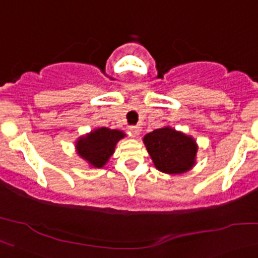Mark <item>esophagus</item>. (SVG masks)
<instances>
[{"mask_svg": "<svg viewBox=\"0 0 258 258\" xmlns=\"http://www.w3.org/2000/svg\"><path fill=\"white\" fill-rule=\"evenodd\" d=\"M130 130H131V133L133 137H138L139 135H141L142 132V127L141 126H131L130 127Z\"/></svg>", "mask_w": 258, "mask_h": 258, "instance_id": "34e87169", "label": "esophagus"}]
</instances>
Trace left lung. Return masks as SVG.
I'll return each mask as SVG.
<instances>
[{
	"label": "left lung",
	"mask_w": 258,
	"mask_h": 258,
	"mask_svg": "<svg viewBox=\"0 0 258 258\" xmlns=\"http://www.w3.org/2000/svg\"><path fill=\"white\" fill-rule=\"evenodd\" d=\"M157 169L167 174H181L196 163L195 139L170 127L157 128L143 138Z\"/></svg>",
	"instance_id": "8db88e82"
}]
</instances>
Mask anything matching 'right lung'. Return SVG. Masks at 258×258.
Instances as JSON below:
<instances>
[{"label": "right lung", "mask_w": 258, "mask_h": 258, "mask_svg": "<svg viewBox=\"0 0 258 258\" xmlns=\"http://www.w3.org/2000/svg\"><path fill=\"white\" fill-rule=\"evenodd\" d=\"M123 137L125 133L119 130L99 127L77 141V153L91 167L102 168L115 151L116 143Z\"/></svg>", "instance_id": "obj_1"}]
</instances>
